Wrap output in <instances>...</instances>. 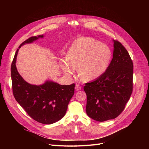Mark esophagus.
<instances>
[{
	"label": "esophagus",
	"mask_w": 149,
	"mask_h": 149,
	"mask_svg": "<svg viewBox=\"0 0 149 149\" xmlns=\"http://www.w3.org/2000/svg\"><path fill=\"white\" fill-rule=\"evenodd\" d=\"M75 89L77 90V91H79V90H80L81 89V86L80 85H79V84H76V86H75Z\"/></svg>",
	"instance_id": "34e87169"
}]
</instances>
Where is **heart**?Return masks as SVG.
Listing matches in <instances>:
<instances>
[{
    "label": "heart",
    "mask_w": 149,
    "mask_h": 149,
    "mask_svg": "<svg viewBox=\"0 0 149 149\" xmlns=\"http://www.w3.org/2000/svg\"><path fill=\"white\" fill-rule=\"evenodd\" d=\"M112 57L109 47L91 37L77 39L70 46L66 62L60 66L67 75H72L78 68L81 79L86 81L95 80L107 69Z\"/></svg>",
    "instance_id": "heart-1"
}]
</instances>
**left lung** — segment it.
I'll return each mask as SVG.
<instances>
[{
  "mask_svg": "<svg viewBox=\"0 0 149 149\" xmlns=\"http://www.w3.org/2000/svg\"><path fill=\"white\" fill-rule=\"evenodd\" d=\"M113 58L106 71L85 84L87 115L97 121L116 118L123 111L133 91L134 65L123 45L113 40Z\"/></svg>",
  "mask_w": 149,
  "mask_h": 149,
  "instance_id": "1",
  "label": "left lung"
}]
</instances>
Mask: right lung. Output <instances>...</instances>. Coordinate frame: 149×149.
<instances>
[{"mask_svg":"<svg viewBox=\"0 0 149 149\" xmlns=\"http://www.w3.org/2000/svg\"><path fill=\"white\" fill-rule=\"evenodd\" d=\"M43 35L31 37L23 42V45L33 43ZM19 49L11 67L13 95L18 103L24 109L29 116L36 121L45 124L56 123L63 117L68 105L74 94L75 84L60 85L47 80L41 85L27 83L20 75L15 66Z\"/></svg>","mask_w":149,"mask_h":149,"instance_id":"obj_1","label":"right lung"}]
</instances>
